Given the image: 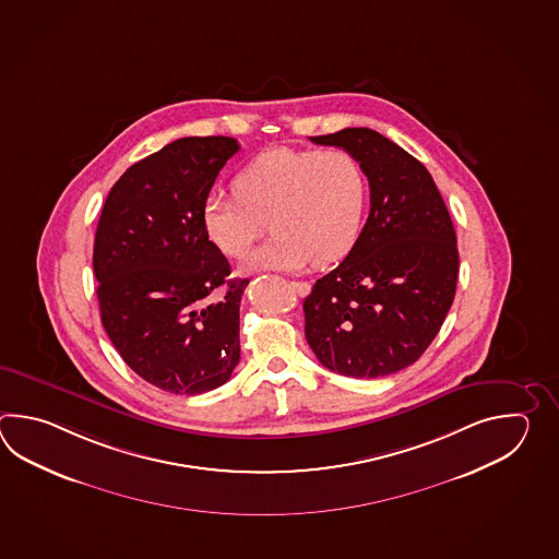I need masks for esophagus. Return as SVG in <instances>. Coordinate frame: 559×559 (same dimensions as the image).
<instances>
[{"mask_svg": "<svg viewBox=\"0 0 559 559\" xmlns=\"http://www.w3.org/2000/svg\"><path fill=\"white\" fill-rule=\"evenodd\" d=\"M289 289L296 292L299 297H306L309 294V289H311V285L308 282H289Z\"/></svg>", "mask_w": 559, "mask_h": 559, "instance_id": "obj_1", "label": "esophagus"}]
</instances>
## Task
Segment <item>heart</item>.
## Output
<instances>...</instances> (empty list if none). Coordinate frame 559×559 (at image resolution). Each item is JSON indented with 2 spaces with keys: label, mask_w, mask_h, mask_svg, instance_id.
Masks as SVG:
<instances>
[{
  "label": "heart",
  "mask_w": 559,
  "mask_h": 559,
  "mask_svg": "<svg viewBox=\"0 0 559 559\" xmlns=\"http://www.w3.org/2000/svg\"><path fill=\"white\" fill-rule=\"evenodd\" d=\"M236 195H210L207 238L241 258L270 222L274 239L251 251L243 272H301L342 262L361 234L369 202L366 167L344 150L275 147L255 155L234 179Z\"/></svg>",
  "instance_id": "1"
}]
</instances>
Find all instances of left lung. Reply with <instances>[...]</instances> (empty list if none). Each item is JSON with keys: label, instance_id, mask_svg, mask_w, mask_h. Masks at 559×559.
I'll return each instance as SVG.
<instances>
[{"label": "left lung", "instance_id": "obj_1", "mask_svg": "<svg viewBox=\"0 0 559 559\" xmlns=\"http://www.w3.org/2000/svg\"><path fill=\"white\" fill-rule=\"evenodd\" d=\"M309 140L366 167L369 215L354 250L306 297V340L335 373L383 378L421 357L452 308L460 272L452 217L426 166L378 131Z\"/></svg>", "mask_w": 559, "mask_h": 559}]
</instances>
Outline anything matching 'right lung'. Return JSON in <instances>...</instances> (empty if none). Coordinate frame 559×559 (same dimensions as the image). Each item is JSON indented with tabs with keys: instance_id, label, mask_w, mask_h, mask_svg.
I'll list each match as a JSON object with an SVG mask.
<instances>
[{
	"instance_id": "1",
	"label": "right lung",
	"mask_w": 559,
	"mask_h": 559,
	"mask_svg": "<svg viewBox=\"0 0 559 559\" xmlns=\"http://www.w3.org/2000/svg\"><path fill=\"white\" fill-rule=\"evenodd\" d=\"M238 150L226 135L167 143L116 181L97 224L102 323L121 359L164 392H210L238 366L250 280L227 282L229 262L202 222L203 202Z\"/></svg>"
}]
</instances>
